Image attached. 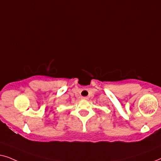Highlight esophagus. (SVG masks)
<instances>
[{
  "instance_id": "obj_1",
  "label": "esophagus",
  "mask_w": 161,
  "mask_h": 161,
  "mask_svg": "<svg viewBox=\"0 0 161 161\" xmlns=\"http://www.w3.org/2000/svg\"><path fill=\"white\" fill-rule=\"evenodd\" d=\"M82 100H89V97H82Z\"/></svg>"
}]
</instances>
